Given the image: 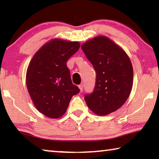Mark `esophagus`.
<instances>
[{"mask_svg": "<svg viewBox=\"0 0 159 159\" xmlns=\"http://www.w3.org/2000/svg\"><path fill=\"white\" fill-rule=\"evenodd\" d=\"M79 88L80 92H82L83 89V85L82 84H81V85H79Z\"/></svg>", "mask_w": 159, "mask_h": 159, "instance_id": "obj_1", "label": "esophagus"}]
</instances>
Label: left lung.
<instances>
[{
	"mask_svg": "<svg viewBox=\"0 0 159 159\" xmlns=\"http://www.w3.org/2000/svg\"><path fill=\"white\" fill-rule=\"evenodd\" d=\"M96 71L93 92L85 96L88 107L97 115L116 111L127 100L133 84V69L128 55L108 37L99 36L81 45Z\"/></svg>",
	"mask_w": 159,
	"mask_h": 159,
	"instance_id": "left-lung-1",
	"label": "left lung"
}]
</instances>
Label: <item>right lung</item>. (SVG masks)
<instances>
[{
  "label": "right lung",
  "mask_w": 159,
  "mask_h": 159,
  "mask_svg": "<svg viewBox=\"0 0 159 159\" xmlns=\"http://www.w3.org/2000/svg\"><path fill=\"white\" fill-rule=\"evenodd\" d=\"M80 48L78 41L55 39L35 53L26 75L28 92L35 107L50 118L63 116L72 97L80 92L72 83L66 62Z\"/></svg>",
  "instance_id": "obj_1"
}]
</instances>
